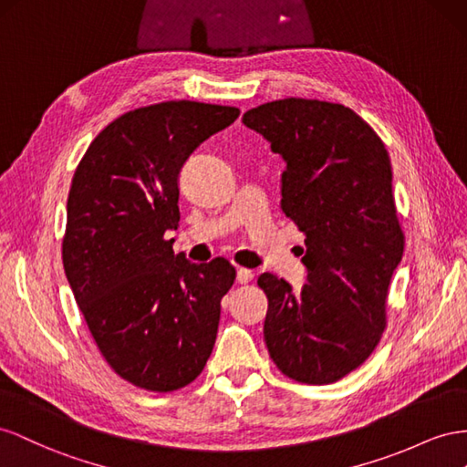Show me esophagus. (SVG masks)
<instances>
[{"instance_id":"esophagus-1","label":"esophagus","mask_w":467,"mask_h":467,"mask_svg":"<svg viewBox=\"0 0 467 467\" xmlns=\"http://www.w3.org/2000/svg\"><path fill=\"white\" fill-rule=\"evenodd\" d=\"M252 279H254V274H252L250 270H246V268H238L236 270V282L238 284H250L252 282Z\"/></svg>"}]
</instances>
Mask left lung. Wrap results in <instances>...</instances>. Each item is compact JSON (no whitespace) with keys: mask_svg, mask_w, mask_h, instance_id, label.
<instances>
[{"mask_svg":"<svg viewBox=\"0 0 467 467\" xmlns=\"http://www.w3.org/2000/svg\"><path fill=\"white\" fill-rule=\"evenodd\" d=\"M284 158L282 211L305 234L307 284L262 274L264 340L287 378L325 385L362 366L385 328L405 236L381 139L340 103L287 98L243 115Z\"/></svg>","mask_w":467,"mask_h":467,"instance_id":"1","label":"left lung"}]
</instances>
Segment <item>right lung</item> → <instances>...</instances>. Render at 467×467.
<instances>
[{"instance_id":"add662e5","label":"right lung","mask_w":467,"mask_h":467,"mask_svg":"<svg viewBox=\"0 0 467 467\" xmlns=\"http://www.w3.org/2000/svg\"><path fill=\"white\" fill-rule=\"evenodd\" d=\"M236 108L164 101L129 111L93 139L68 193L62 262L101 356L149 391L202 374L217 338L221 299L236 272L224 258L174 254L180 171Z\"/></svg>"}]
</instances>
